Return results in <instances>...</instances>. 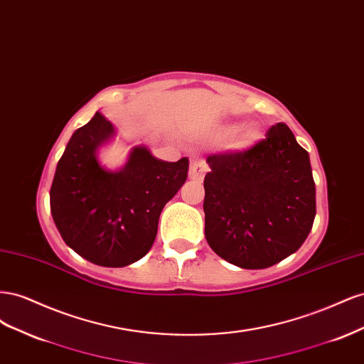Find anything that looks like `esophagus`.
I'll use <instances>...</instances> for the list:
<instances>
[{"label": "esophagus", "mask_w": 364, "mask_h": 364, "mask_svg": "<svg viewBox=\"0 0 364 364\" xmlns=\"http://www.w3.org/2000/svg\"><path fill=\"white\" fill-rule=\"evenodd\" d=\"M208 171V165L202 158H193L190 162V179L202 181L205 173Z\"/></svg>", "instance_id": "obj_1"}]
</instances>
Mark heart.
Instances as JSON below:
<instances>
[{
  "label": "heart",
  "instance_id": "1",
  "mask_svg": "<svg viewBox=\"0 0 364 364\" xmlns=\"http://www.w3.org/2000/svg\"><path fill=\"white\" fill-rule=\"evenodd\" d=\"M257 135H258L257 129L249 126V127H246V129L243 130V135H241V139H243V142H250Z\"/></svg>",
  "mask_w": 364,
  "mask_h": 364
}]
</instances>
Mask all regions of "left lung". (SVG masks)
<instances>
[{"label": "left lung", "mask_w": 364, "mask_h": 364, "mask_svg": "<svg viewBox=\"0 0 364 364\" xmlns=\"http://www.w3.org/2000/svg\"><path fill=\"white\" fill-rule=\"evenodd\" d=\"M206 162L205 237L218 257L241 269H266L302 246L316 215V185L308 151L287 124Z\"/></svg>", "instance_id": "obj_1"}]
</instances>
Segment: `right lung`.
I'll return each instance as SVG.
<instances>
[{
	"mask_svg": "<svg viewBox=\"0 0 364 364\" xmlns=\"http://www.w3.org/2000/svg\"><path fill=\"white\" fill-rule=\"evenodd\" d=\"M112 135L111 121L98 112L74 132L54 173L50 208L63 241L82 258L124 267L153 246L162 208L186 181L188 159L161 161L135 147L123 170L107 171L95 151Z\"/></svg>",
	"mask_w": 364,
	"mask_h": 364,
	"instance_id": "add662e5",
	"label": "right lung"
}]
</instances>
